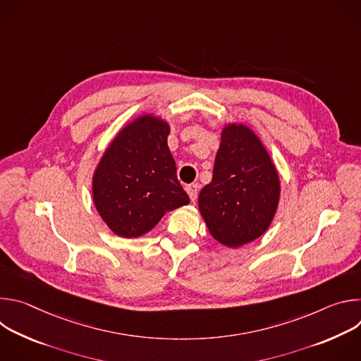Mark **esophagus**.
Instances as JSON below:
<instances>
[{"label": "esophagus", "instance_id": "34e87169", "mask_svg": "<svg viewBox=\"0 0 361 361\" xmlns=\"http://www.w3.org/2000/svg\"><path fill=\"white\" fill-rule=\"evenodd\" d=\"M185 191H187L190 200L195 201L197 192H198V184H188V185H185Z\"/></svg>", "mask_w": 361, "mask_h": 361}]
</instances>
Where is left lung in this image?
<instances>
[{
  "label": "left lung",
  "instance_id": "8db88e82",
  "mask_svg": "<svg viewBox=\"0 0 361 361\" xmlns=\"http://www.w3.org/2000/svg\"><path fill=\"white\" fill-rule=\"evenodd\" d=\"M280 176L266 145L248 126L221 128L213 180L198 195V210L220 244L238 248L262 237L280 202Z\"/></svg>",
  "mask_w": 361,
  "mask_h": 361
}]
</instances>
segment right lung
<instances>
[{
    "instance_id": "1",
    "label": "right lung",
    "mask_w": 361,
    "mask_h": 361,
    "mask_svg": "<svg viewBox=\"0 0 361 361\" xmlns=\"http://www.w3.org/2000/svg\"><path fill=\"white\" fill-rule=\"evenodd\" d=\"M170 131L167 120L142 113L120 128L95 166L92 201L116 235L141 237L166 213L190 202L177 180Z\"/></svg>"
}]
</instances>
